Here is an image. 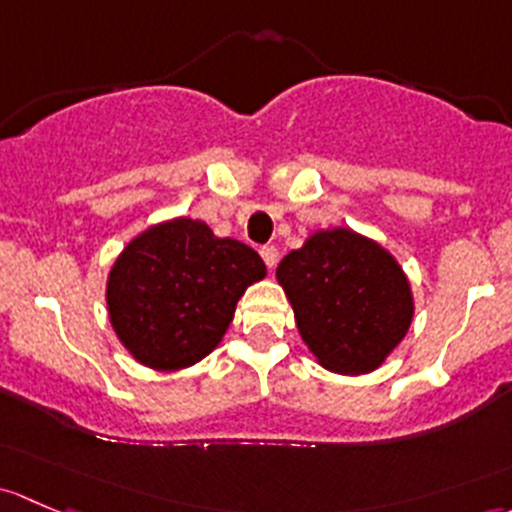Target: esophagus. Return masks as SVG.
<instances>
[{
  "label": "esophagus",
  "instance_id": "obj_1",
  "mask_svg": "<svg viewBox=\"0 0 512 512\" xmlns=\"http://www.w3.org/2000/svg\"><path fill=\"white\" fill-rule=\"evenodd\" d=\"M261 258L268 268H273L278 263V249L276 246H261Z\"/></svg>",
  "mask_w": 512,
  "mask_h": 512
}]
</instances>
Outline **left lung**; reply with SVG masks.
Instances as JSON below:
<instances>
[{"mask_svg": "<svg viewBox=\"0 0 512 512\" xmlns=\"http://www.w3.org/2000/svg\"><path fill=\"white\" fill-rule=\"evenodd\" d=\"M276 276L300 337L333 372H372L412 325V291L399 263L350 229L313 234L278 263Z\"/></svg>", "mask_w": 512, "mask_h": 512, "instance_id": "obj_1", "label": "left lung"}]
</instances>
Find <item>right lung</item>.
<instances>
[{
	"instance_id": "add662e5",
	"label": "right lung",
	"mask_w": 512,
	"mask_h": 512,
	"mask_svg": "<svg viewBox=\"0 0 512 512\" xmlns=\"http://www.w3.org/2000/svg\"><path fill=\"white\" fill-rule=\"evenodd\" d=\"M263 276L266 266L251 246L217 239L204 221H165L115 261L110 323L142 365L189 367L219 345L246 286Z\"/></svg>"
}]
</instances>
